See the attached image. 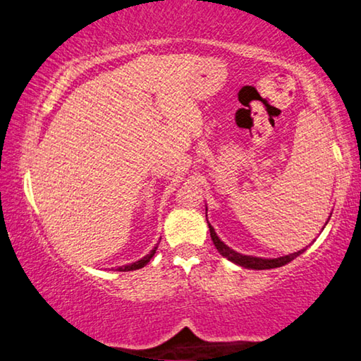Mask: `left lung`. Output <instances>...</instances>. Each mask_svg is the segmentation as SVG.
<instances>
[{"label":"left lung","instance_id":"obj_1","mask_svg":"<svg viewBox=\"0 0 361 361\" xmlns=\"http://www.w3.org/2000/svg\"><path fill=\"white\" fill-rule=\"evenodd\" d=\"M209 231H211V238H212V243L216 245L217 250L220 252V255H224L225 258H228L230 262L239 264V267L243 268H249V269H271V268H279L283 267V264L290 263L292 260H295L296 257L300 254H302L306 249H301L298 252H295V254H290V255H283L279 258H258V257H252V255H243V254H238L233 249H230L228 245L225 243H222L217 236V233L214 231L212 226L209 225Z\"/></svg>","mask_w":361,"mask_h":361}]
</instances>
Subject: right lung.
<instances>
[{
	"instance_id": "1",
	"label": "right lung",
	"mask_w": 361,
	"mask_h": 361,
	"mask_svg": "<svg viewBox=\"0 0 361 361\" xmlns=\"http://www.w3.org/2000/svg\"><path fill=\"white\" fill-rule=\"evenodd\" d=\"M155 250H157V247L152 249V250H150V254H147L145 257H142L141 260H137V262L131 263V264H125V267H118V268H117V271H135V269H139V268H144L145 264H147V263L150 262V258L155 255Z\"/></svg>"
}]
</instances>
